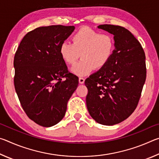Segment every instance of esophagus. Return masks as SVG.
I'll list each match as a JSON object with an SVG mask.
<instances>
[{
	"instance_id": "34e87169",
	"label": "esophagus",
	"mask_w": 159,
	"mask_h": 159,
	"mask_svg": "<svg viewBox=\"0 0 159 159\" xmlns=\"http://www.w3.org/2000/svg\"><path fill=\"white\" fill-rule=\"evenodd\" d=\"M79 83H80V84H83V83H84V82H85V79L83 77H79Z\"/></svg>"
}]
</instances>
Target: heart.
Wrapping results in <instances>:
<instances>
[{
    "instance_id": "obj_1",
    "label": "heart",
    "mask_w": 159,
    "mask_h": 159,
    "mask_svg": "<svg viewBox=\"0 0 159 159\" xmlns=\"http://www.w3.org/2000/svg\"><path fill=\"white\" fill-rule=\"evenodd\" d=\"M72 43L64 42L60 48V53L64 62L74 65L80 56L82 60L71 69L74 74L85 76L93 71L105 66L114 54L115 39L109 34L88 27L77 31L71 38Z\"/></svg>"
}]
</instances>
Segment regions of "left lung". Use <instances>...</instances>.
<instances>
[{
    "label": "left lung",
    "instance_id": "8db88e82",
    "mask_svg": "<svg viewBox=\"0 0 159 159\" xmlns=\"http://www.w3.org/2000/svg\"><path fill=\"white\" fill-rule=\"evenodd\" d=\"M98 27L114 36L115 50L105 66L85 80L90 115L102 125L123 121L135 110L147 76L145 53L127 29L111 25Z\"/></svg>",
    "mask_w": 159,
    "mask_h": 159
}]
</instances>
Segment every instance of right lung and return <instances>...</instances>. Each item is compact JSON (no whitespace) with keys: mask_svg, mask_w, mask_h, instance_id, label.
<instances>
[{"mask_svg":"<svg viewBox=\"0 0 159 159\" xmlns=\"http://www.w3.org/2000/svg\"><path fill=\"white\" fill-rule=\"evenodd\" d=\"M74 26H41L26 34L14 57V85L27 116L50 127L64 118L67 102L79 85L60 53Z\"/></svg>","mask_w":159,"mask_h":159,"instance_id":"add662e5","label":"right lung"}]
</instances>
